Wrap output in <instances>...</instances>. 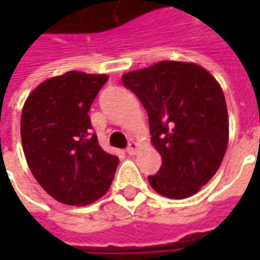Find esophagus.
I'll return each mask as SVG.
<instances>
[{"label": "esophagus", "mask_w": 260, "mask_h": 260, "mask_svg": "<svg viewBox=\"0 0 260 260\" xmlns=\"http://www.w3.org/2000/svg\"><path fill=\"white\" fill-rule=\"evenodd\" d=\"M136 152H138V143H135V142H131L129 146L126 147V153H128L129 156H134V154H136Z\"/></svg>", "instance_id": "obj_1"}]
</instances>
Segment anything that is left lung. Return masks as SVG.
Masks as SVG:
<instances>
[{
  "label": "left lung",
  "mask_w": 260,
  "mask_h": 260,
  "mask_svg": "<svg viewBox=\"0 0 260 260\" xmlns=\"http://www.w3.org/2000/svg\"><path fill=\"white\" fill-rule=\"evenodd\" d=\"M149 117L161 167L149 182L160 195L184 199L201 189L223 161L229 115L216 79L196 64L161 61L122 75Z\"/></svg>",
  "instance_id": "obj_1"
}]
</instances>
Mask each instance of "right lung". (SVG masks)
<instances>
[{
  "instance_id": "add662e5",
  "label": "right lung",
  "mask_w": 260,
  "mask_h": 260,
  "mask_svg": "<svg viewBox=\"0 0 260 260\" xmlns=\"http://www.w3.org/2000/svg\"><path fill=\"white\" fill-rule=\"evenodd\" d=\"M107 80L71 71L44 80L23 106L20 138L29 169L65 205H89L113 182L118 157L100 147L87 114Z\"/></svg>"
}]
</instances>
